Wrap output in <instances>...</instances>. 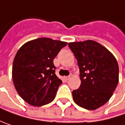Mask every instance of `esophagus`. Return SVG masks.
<instances>
[{
	"label": "esophagus",
	"mask_w": 125,
	"mask_h": 125,
	"mask_svg": "<svg viewBox=\"0 0 125 125\" xmlns=\"http://www.w3.org/2000/svg\"><path fill=\"white\" fill-rule=\"evenodd\" d=\"M71 77V75H69V76H65V79H66V80H68V79H70V78Z\"/></svg>",
	"instance_id": "obj_1"
}]
</instances>
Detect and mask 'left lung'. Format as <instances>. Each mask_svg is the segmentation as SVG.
Masks as SVG:
<instances>
[{
    "mask_svg": "<svg viewBox=\"0 0 125 125\" xmlns=\"http://www.w3.org/2000/svg\"><path fill=\"white\" fill-rule=\"evenodd\" d=\"M68 46L78 62L81 85L72 92L74 102L87 110L103 105L119 82V65L114 56L99 43L87 40Z\"/></svg>",
    "mask_w": 125,
    "mask_h": 125,
    "instance_id": "1",
    "label": "left lung"
}]
</instances>
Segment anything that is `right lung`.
<instances>
[{
    "label": "right lung",
    "mask_w": 125,
    "mask_h": 125,
    "mask_svg": "<svg viewBox=\"0 0 125 125\" xmlns=\"http://www.w3.org/2000/svg\"><path fill=\"white\" fill-rule=\"evenodd\" d=\"M67 42L40 38L23 44L12 66L17 92L28 103L41 106L52 102L62 83L55 74L53 60Z\"/></svg>",
    "instance_id": "add662e5"
}]
</instances>
